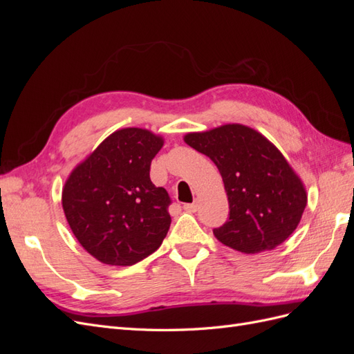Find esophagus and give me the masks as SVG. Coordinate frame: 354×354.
Masks as SVG:
<instances>
[{
	"label": "esophagus",
	"mask_w": 354,
	"mask_h": 354,
	"mask_svg": "<svg viewBox=\"0 0 354 354\" xmlns=\"http://www.w3.org/2000/svg\"><path fill=\"white\" fill-rule=\"evenodd\" d=\"M183 208H185L186 212H196L198 208H199V203H198V201L192 202V203H185Z\"/></svg>",
	"instance_id": "obj_1"
}]
</instances>
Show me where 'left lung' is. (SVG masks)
<instances>
[{
	"label": "left lung",
	"instance_id": "8db88e82",
	"mask_svg": "<svg viewBox=\"0 0 354 354\" xmlns=\"http://www.w3.org/2000/svg\"><path fill=\"white\" fill-rule=\"evenodd\" d=\"M185 142L207 155L223 177L229 220L212 230L221 243L257 254L291 236L307 205V194L279 149L241 124L189 133Z\"/></svg>",
	"mask_w": 354,
	"mask_h": 354
}]
</instances>
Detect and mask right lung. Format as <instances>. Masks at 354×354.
Masks as SVG:
<instances>
[{
	"label": "right lung",
	"instance_id": "obj_1",
	"mask_svg": "<svg viewBox=\"0 0 354 354\" xmlns=\"http://www.w3.org/2000/svg\"><path fill=\"white\" fill-rule=\"evenodd\" d=\"M164 138L143 128L112 133L75 168L62 192L66 220L82 248L103 264L133 266L167 236L171 199L151 181Z\"/></svg>",
	"mask_w": 354,
	"mask_h": 354
}]
</instances>
